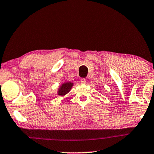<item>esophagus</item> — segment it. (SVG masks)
Returning a JSON list of instances; mask_svg holds the SVG:
<instances>
[{"instance_id":"esophagus-1","label":"esophagus","mask_w":154,"mask_h":154,"mask_svg":"<svg viewBox=\"0 0 154 154\" xmlns=\"http://www.w3.org/2000/svg\"><path fill=\"white\" fill-rule=\"evenodd\" d=\"M81 84H86V79H84V78H82V79H81Z\"/></svg>"}]
</instances>
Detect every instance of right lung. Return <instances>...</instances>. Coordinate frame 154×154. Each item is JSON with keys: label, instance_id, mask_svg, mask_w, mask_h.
Listing matches in <instances>:
<instances>
[{"label": "right lung", "instance_id": "right-lung-1", "mask_svg": "<svg viewBox=\"0 0 154 154\" xmlns=\"http://www.w3.org/2000/svg\"><path fill=\"white\" fill-rule=\"evenodd\" d=\"M72 86V84L71 82L64 83V84L60 87L59 92H58V94L63 96V95L66 94L70 91V90L71 89Z\"/></svg>", "mask_w": 154, "mask_h": 154}]
</instances>
